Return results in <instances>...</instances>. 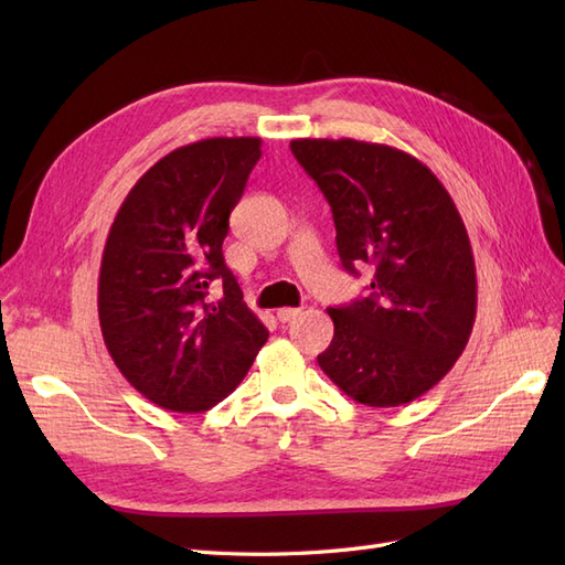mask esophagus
Returning <instances> with one entry per match:
<instances>
[{"label":"esophagus","mask_w":565,"mask_h":565,"mask_svg":"<svg viewBox=\"0 0 565 565\" xmlns=\"http://www.w3.org/2000/svg\"><path fill=\"white\" fill-rule=\"evenodd\" d=\"M299 313H301V309H292V306H285V309H278V320L280 322H289V320H295Z\"/></svg>","instance_id":"34e87169"}]
</instances>
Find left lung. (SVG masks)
<instances>
[{"mask_svg":"<svg viewBox=\"0 0 565 565\" xmlns=\"http://www.w3.org/2000/svg\"><path fill=\"white\" fill-rule=\"evenodd\" d=\"M324 200L341 266H372L370 295L328 309L320 370L355 403L396 407L436 386L476 320V264L450 193L429 167L384 143H289Z\"/></svg>","mask_w":565,"mask_h":565,"instance_id":"obj_1","label":"left lung"}]
</instances>
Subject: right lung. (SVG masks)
I'll return each mask as SVG.
<instances>
[{
    "instance_id": "obj_1",
    "label": "right lung",
    "mask_w": 565,
    "mask_h": 565,
    "mask_svg": "<svg viewBox=\"0 0 565 565\" xmlns=\"http://www.w3.org/2000/svg\"><path fill=\"white\" fill-rule=\"evenodd\" d=\"M259 158L256 136L181 146L136 181L110 226L98 276L100 332L125 380L172 413L224 401L268 339L221 252ZM214 281L225 289L216 302Z\"/></svg>"
}]
</instances>
